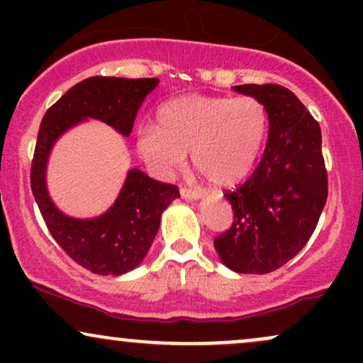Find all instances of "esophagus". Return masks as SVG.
Returning <instances> with one entry per match:
<instances>
[{
    "instance_id": "1",
    "label": "esophagus",
    "mask_w": 363,
    "mask_h": 363,
    "mask_svg": "<svg viewBox=\"0 0 363 363\" xmlns=\"http://www.w3.org/2000/svg\"><path fill=\"white\" fill-rule=\"evenodd\" d=\"M181 194H182V198H186V199H198V198H201L203 189H201V187L182 186L181 187Z\"/></svg>"
}]
</instances>
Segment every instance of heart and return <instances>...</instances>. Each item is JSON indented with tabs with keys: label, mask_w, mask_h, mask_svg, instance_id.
<instances>
[{
	"label": "heart",
	"mask_w": 363,
	"mask_h": 363,
	"mask_svg": "<svg viewBox=\"0 0 363 363\" xmlns=\"http://www.w3.org/2000/svg\"><path fill=\"white\" fill-rule=\"evenodd\" d=\"M268 129L269 114L259 99L189 94L162 104L157 126L136 133V150L155 176H172L191 152L194 167L211 184L232 186L254 169Z\"/></svg>",
	"instance_id": "b5f03b06"
}]
</instances>
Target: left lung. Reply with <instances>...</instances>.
Instances as JSON below:
<instances>
[{
	"label": "left lung",
	"instance_id": "left-lung-1",
	"mask_svg": "<svg viewBox=\"0 0 363 363\" xmlns=\"http://www.w3.org/2000/svg\"><path fill=\"white\" fill-rule=\"evenodd\" d=\"M269 114L268 143L247 181L225 191L234 220L216 235L223 264L237 273H272L311 239L328 199L319 123L294 91L274 83L239 85Z\"/></svg>",
	"mask_w": 363,
	"mask_h": 363
}]
</instances>
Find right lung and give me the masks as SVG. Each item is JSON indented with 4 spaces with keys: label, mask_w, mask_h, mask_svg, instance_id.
Segmentation results:
<instances>
[{
    "label": "right lung",
    "mask_w": 363,
    "mask_h": 363,
    "mask_svg": "<svg viewBox=\"0 0 363 363\" xmlns=\"http://www.w3.org/2000/svg\"><path fill=\"white\" fill-rule=\"evenodd\" d=\"M157 85L158 78H86L52 104L40 123L30 167L32 194L54 240L91 273L123 274L136 268L155 239L162 211L181 196L179 187L133 169L111 210L97 218L74 220L52 205L45 189L49 152L57 136L86 118L128 136L140 106Z\"/></svg>",
    "instance_id": "obj_1"
}]
</instances>
